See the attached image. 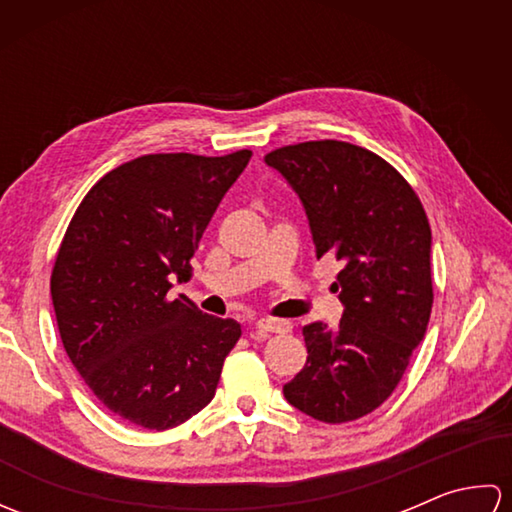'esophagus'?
<instances>
[{
  "label": "esophagus",
  "instance_id": "1",
  "mask_svg": "<svg viewBox=\"0 0 512 512\" xmlns=\"http://www.w3.org/2000/svg\"><path fill=\"white\" fill-rule=\"evenodd\" d=\"M259 332H273V334H288L292 330V323L284 319H259L255 323Z\"/></svg>",
  "mask_w": 512,
  "mask_h": 512
}]
</instances>
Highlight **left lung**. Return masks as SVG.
I'll return each instance as SVG.
<instances>
[{
	"label": "left lung",
	"instance_id": "1",
	"mask_svg": "<svg viewBox=\"0 0 512 512\" xmlns=\"http://www.w3.org/2000/svg\"><path fill=\"white\" fill-rule=\"evenodd\" d=\"M306 209L317 257L343 268L336 328H303L306 367L284 385L292 407L341 424L391 396L427 332L433 306L431 226L411 184L374 151L308 140L266 154Z\"/></svg>",
	"mask_w": 512,
	"mask_h": 512
}]
</instances>
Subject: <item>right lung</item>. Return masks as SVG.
I'll list each match as a JSON object with an SVG mask.
<instances>
[{
    "instance_id": "1",
    "label": "right lung",
    "mask_w": 512,
    "mask_h": 512,
    "mask_svg": "<svg viewBox=\"0 0 512 512\" xmlns=\"http://www.w3.org/2000/svg\"><path fill=\"white\" fill-rule=\"evenodd\" d=\"M250 156H140L76 209L54 259L52 306L76 372L118 418L165 431L213 400L242 328L169 290L191 277L204 228Z\"/></svg>"
}]
</instances>
